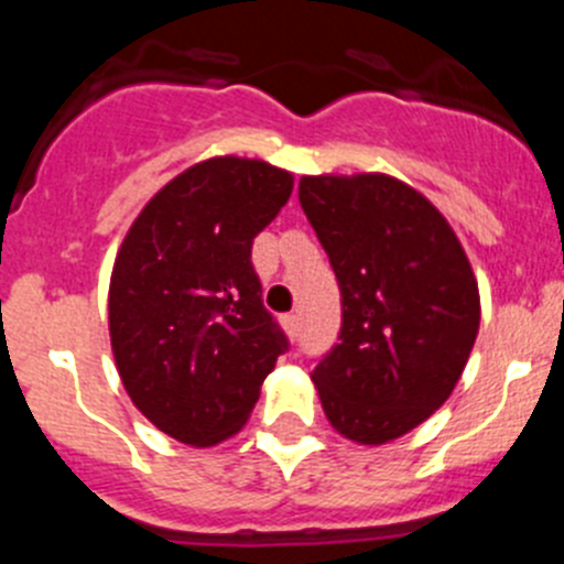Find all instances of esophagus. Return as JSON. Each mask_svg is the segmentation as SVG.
Segmentation results:
<instances>
[{
	"instance_id": "obj_1",
	"label": "esophagus",
	"mask_w": 564,
	"mask_h": 564,
	"mask_svg": "<svg viewBox=\"0 0 564 564\" xmlns=\"http://www.w3.org/2000/svg\"><path fill=\"white\" fill-rule=\"evenodd\" d=\"M282 327H285L288 336L296 338L299 336V316H296V313H285V316H282Z\"/></svg>"
}]
</instances>
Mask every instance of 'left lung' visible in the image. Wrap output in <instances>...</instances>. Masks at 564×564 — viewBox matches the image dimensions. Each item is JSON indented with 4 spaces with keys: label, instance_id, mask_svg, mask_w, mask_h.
<instances>
[{
    "label": "left lung",
    "instance_id": "obj_1",
    "mask_svg": "<svg viewBox=\"0 0 564 564\" xmlns=\"http://www.w3.org/2000/svg\"><path fill=\"white\" fill-rule=\"evenodd\" d=\"M299 203L341 291L338 344L311 372L338 435L381 446L441 410L480 327L460 239L390 174H318Z\"/></svg>",
    "mask_w": 564,
    "mask_h": 564
}]
</instances>
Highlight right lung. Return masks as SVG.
Instances as JSON below:
<instances>
[{
    "label": "right lung",
    "instance_id": "right-lung-1",
    "mask_svg": "<svg viewBox=\"0 0 564 564\" xmlns=\"http://www.w3.org/2000/svg\"><path fill=\"white\" fill-rule=\"evenodd\" d=\"M291 192L285 169L212 158L169 181L123 237L109 279L115 364L134 406L174 441L237 435L288 350L251 246Z\"/></svg>",
    "mask_w": 564,
    "mask_h": 564
}]
</instances>
